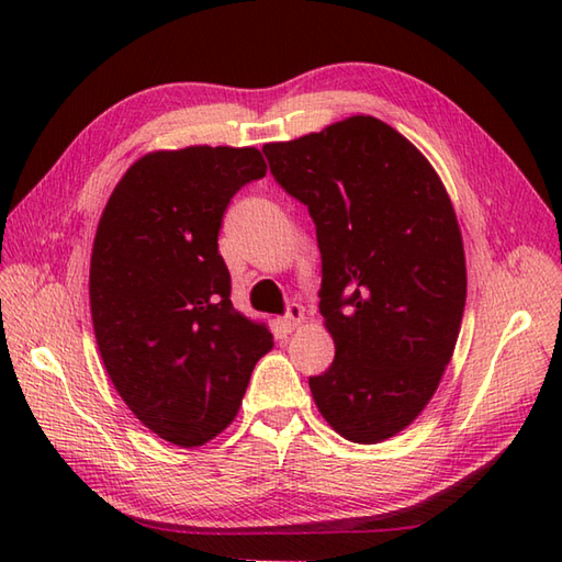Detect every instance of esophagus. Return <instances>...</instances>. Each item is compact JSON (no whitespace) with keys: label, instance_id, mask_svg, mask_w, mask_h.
Here are the masks:
<instances>
[{"label":"esophagus","instance_id":"34e87169","mask_svg":"<svg viewBox=\"0 0 562 562\" xmlns=\"http://www.w3.org/2000/svg\"><path fill=\"white\" fill-rule=\"evenodd\" d=\"M304 324V308L300 306V304H290L288 306V314L282 316V328L284 330H294L296 326H302Z\"/></svg>","mask_w":562,"mask_h":562}]
</instances>
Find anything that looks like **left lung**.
Returning <instances> with one entry per match:
<instances>
[{
	"instance_id": "1",
	"label": "left lung",
	"mask_w": 562,
	"mask_h": 562,
	"mask_svg": "<svg viewBox=\"0 0 562 562\" xmlns=\"http://www.w3.org/2000/svg\"><path fill=\"white\" fill-rule=\"evenodd\" d=\"M262 154L316 224L336 360L308 376L312 396L338 435L376 445L423 413L459 338L465 258L451 200L423 154L372 115Z\"/></svg>"
}]
</instances>
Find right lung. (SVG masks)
<instances>
[{
	"label": "right lung",
	"instance_id": "add662e5",
	"mask_svg": "<svg viewBox=\"0 0 562 562\" xmlns=\"http://www.w3.org/2000/svg\"><path fill=\"white\" fill-rule=\"evenodd\" d=\"M254 147L151 151L130 166L93 238V333L115 391L154 435L200 447L229 425L272 333L234 308L217 236L266 176Z\"/></svg>",
	"mask_w": 562,
	"mask_h": 562
}]
</instances>
